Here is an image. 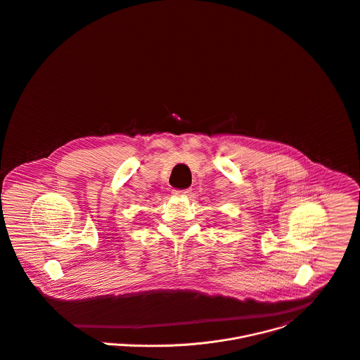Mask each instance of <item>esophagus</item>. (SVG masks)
Wrapping results in <instances>:
<instances>
[{
    "label": "esophagus",
    "mask_w": 360,
    "mask_h": 360,
    "mask_svg": "<svg viewBox=\"0 0 360 360\" xmlns=\"http://www.w3.org/2000/svg\"><path fill=\"white\" fill-rule=\"evenodd\" d=\"M172 193L176 196H189L192 193V189H175Z\"/></svg>",
    "instance_id": "obj_1"
}]
</instances>
